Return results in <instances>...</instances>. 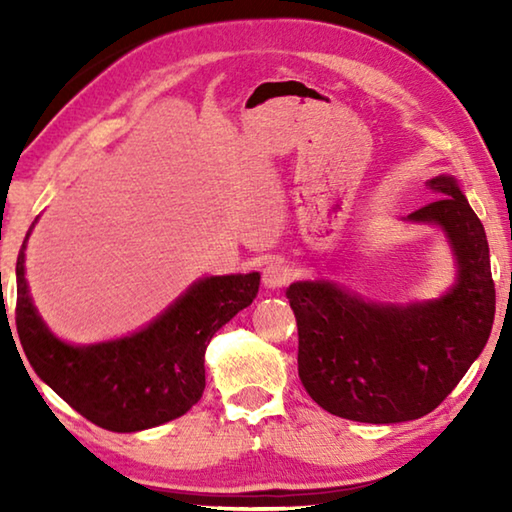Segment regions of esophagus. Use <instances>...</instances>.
<instances>
[{
  "instance_id": "esophagus-1",
  "label": "esophagus",
  "mask_w": 512,
  "mask_h": 512,
  "mask_svg": "<svg viewBox=\"0 0 512 512\" xmlns=\"http://www.w3.org/2000/svg\"><path fill=\"white\" fill-rule=\"evenodd\" d=\"M262 280H264V287H266V289H282L284 284H287V282L291 280L289 266L282 264V262L266 264Z\"/></svg>"
}]
</instances>
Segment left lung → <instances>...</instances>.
<instances>
[{
  "label": "left lung",
  "mask_w": 512,
  "mask_h": 512,
  "mask_svg": "<svg viewBox=\"0 0 512 512\" xmlns=\"http://www.w3.org/2000/svg\"><path fill=\"white\" fill-rule=\"evenodd\" d=\"M436 201L409 221L445 230L458 277L443 298L381 305L334 282H293L298 375L318 406L345 420L391 424L422 418L454 391L488 343L495 282L483 223L456 180L436 176Z\"/></svg>",
  "instance_id": "8db88e82"
}]
</instances>
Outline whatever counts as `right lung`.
Wrapping results in <instances>:
<instances>
[{
  "label": "right lung",
  "instance_id": "right-lung-1",
  "mask_svg": "<svg viewBox=\"0 0 512 512\" xmlns=\"http://www.w3.org/2000/svg\"><path fill=\"white\" fill-rule=\"evenodd\" d=\"M29 235L15 266V325L36 375L83 418L117 433L158 427L192 409L205 391L207 343L255 300L259 273L203 277L140 332L69 345L49 332L31 302L24 277Z\"/></svg>",
  "mask_w": 512,
  "mask_h": 512
}]
</instances>
